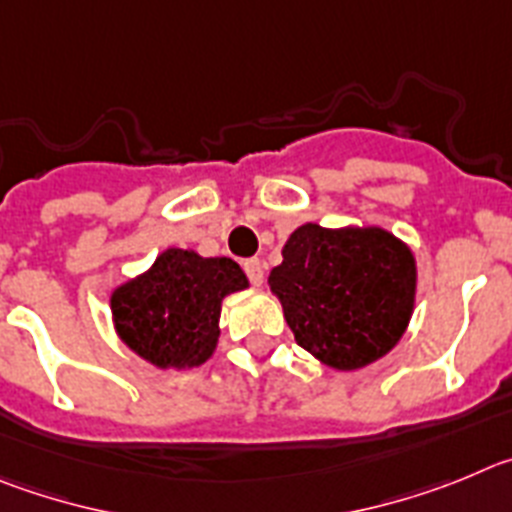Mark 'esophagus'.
<instances>
[{"instance_id": "esophagus-1", "label": "esophagus", "mask_w": 512, "mask_h": 512, "mask_svg": "<svg viewBox=\"0 0 512 512\" xmlns=\"http://www.w3.org/2000/svg\"><path fill=\"white\" fill-rule=\"evenodd\" d=\"M245 273L252 285H262V280H265V267H262V260H257V257L245 260Z\"/></svg>"}]
</instances>
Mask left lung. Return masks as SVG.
Masks as SVG:
<instances>
[{
  "label": "left lung",
  "mask_w": 512,
  "mask_h": 512,
  "mask_svg": "<svg viewBox=\"0 0 512 512\" xmlns=\"http://www.w3.org/2000/svg\"><path fill=\"white\" fill-rule=\"evenodd\" d=\"M267 283L306 352L334 370H359L385 357L408 329L416 260L380 227L303 224Z\"/></svg>",
  "instance_id": "8db88e82"
}]
</instances>
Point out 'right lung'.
Segmentation results:
<instances>
[{"label":"right lung","instance_id":"right-lung-1","mask_svg":"<svg viewBox=\"0 0 512 512\" xmlns=\"http://www.w3.org/2000/svg\"><path fill=\"white\" fill-rule=\"evenodd\" d=\"M247 285L242 267L229 257L170 247L147 273L114 290V329L137 357L160 370L199 367L219 342L222 301Z\"/></svg>","mask_w":512,"mask_h":512}]
</instances>
